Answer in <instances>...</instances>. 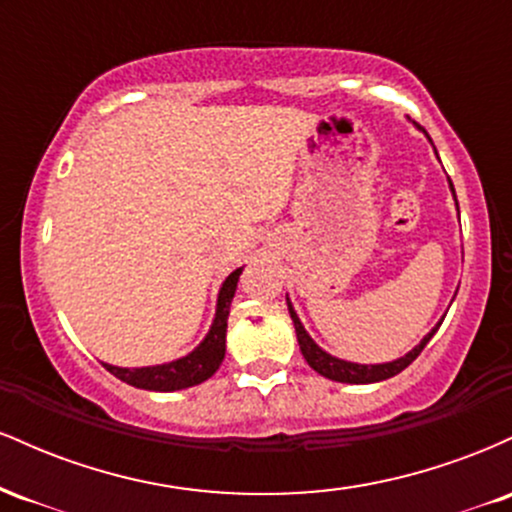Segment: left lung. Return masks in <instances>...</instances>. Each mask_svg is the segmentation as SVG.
I'll list each match as a JSON object with an SVG mask.
<instances>
[{"instance_id":"obj_1","label":"left lung","mask_w":512,"mask_h":512,"mask_svg":"<svg viewBox=\"0 0 512 512\" xmlns=\"http://www.w3.org/2000/svg\"><path fill=\"white\" fill-rule=\"evenodd\" d=\"M450 190H452V195H455V187H452V182H450ZM455 202H457V199H455ZM286 301H289V298H286ZM289 313H291L293 327H296L298 346H301L303 358H305V361H308V366L313 368L315 373L325 375V378L337 380V383H351V385L380 383V380H387V378H392V375L402 373V370L407 368L411 361H416V356H419L421 351H424V346L431 342V337L438 332L440 322H443V320H440L438 325L433 327V330L428 332L424 339H421V344L414 346V349H411L407 356L397 358V361H392V363H378V366H361V363L342 361V358H334V356L327 354V351H322L320 346H317L313 339L308 337V332L303 330L301 320H298L296 310L291 308V303H289Z\"/></svg>"}]
</instances>
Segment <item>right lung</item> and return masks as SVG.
<instances>
[{"mask_svg": "<svg viewBox=\"0 0 512 512\" xmlns=\"http://www.w3.org/2000/svg\"><path fill=\"white\" fill-rule=\"evenodd\" d=\"M243 267L236 272L228 274L219 291V303H216V317L211 322V330L204 342L197 346L192 354L178 358V361L163 363V366H149V368H117L103 363L115 378L122 383L139 387V390H154V392H173L185 390V387L199 385L216 373L226 354V322H228V308H231L233 293H236L238 276Z\"/></svg>", "mask_w": 512, "mask_h": 512, "instance_id": "right-lung-1", "label": "right lung"}]
</instances>
